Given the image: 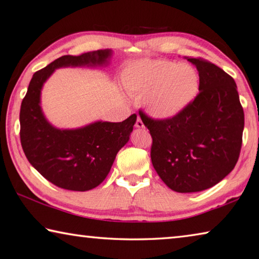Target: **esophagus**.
I'll return each mask as SVG.
<instances>
[{
    "instance_id": "esophagus-1",
    "label": "esophagus",
    "mask_w": 259,
    "mask_h": 259,
    "mask_svg": "<svg viewBox=\"0 0 259 259\" xmlns=\"http://www.w3.org/2000/svg\"><path fill=\"white\" fill-rule=\"evenodd\" d=\"M136 128H145V124L144 122H142V120L138 117V119H137L136 121V124H135Z\"/></svg>"
}]
</instances>
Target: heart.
<instances>
[{
  "mask_svg": "<svg viewBox=\"0 0 259 259\" xmlns=\"http://www.w3.org/2000/svg\"><path fill=\"white\" fill-rule=\"evenodd\" d=\"M124 85L131 93L144 97L147 111L159 119L180 114L194 102L200 79L194 67L166 60H141L124 72Z\"/></svg>",
  "mask_w": 259,
  "mask_h": 259,
  "instance_id": "obj_1",
  "label": "heart"
}]
</instances>
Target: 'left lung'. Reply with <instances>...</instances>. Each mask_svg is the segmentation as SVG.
<instances>
[{
    "mask_svg": "<svg viewBox=\"0 0 259 259\" xmlns=\"http://www.w3.org/2000/svg\"><path fill=\"white\" fill-rule=\"evenodd\" d=\"M199 73V93L174 118L155 120L139 111L152 137L151 161L159 177L177 192L218 184L238 161L244 110L235 80L201 58H185Z\"/></svg>",
    "mask_w": 259,
    "mask_h": 259,
    "instance_id": "8db88e82",
    "label": "left lung"
}]
</instances>
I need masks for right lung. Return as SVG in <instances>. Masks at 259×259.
I'll return each mask as SVG.
<instances>
[{"mask_svg": "<svg viewBox=\"0 0 259 259\" xmlns=\"http://www.w3.org/2000/svg\"><path fill=\"white\" fill-rule=\"evenodd\" d=\"M110 49L63 56L36 71L21 103L20 138L27 160L47 180L60 188L87 191L106 179L118 151L129 141L137 120L96 121L78 129H58L41 109V90L54 70L65 67H103Z\"/></svg>", "mask_w": 259, "mask_h": 259, "instance_id": "1", "label": "right lung"}]
</instances>
